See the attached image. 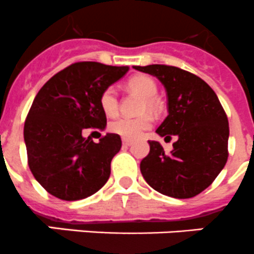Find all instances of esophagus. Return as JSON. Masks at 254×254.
<instances>
[{
  "label": "esophagus",
  "mask_w": 254,
  "mask_h": 254,
  "mask_svg": "<svg viewBox=\"0 0 254 254\" xmlns=\"http://www.w3.org/2000/svg\"><path fill=\"white\" fill-rule=\"evenodd\" d=\"M122 144H124L125 147H129V145L132 144V140H130V139H126V138H124V139H122Z\"/></svg>",
  "instance_id": "obj_1"
}]
</instances>
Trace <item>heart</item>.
I'll list each match as a JSON object with an SVG mask.
<instances>
[{
	"instance_id": "obj_1",
	"label": "heart",
	"mask_w": 254,
	"mask_h": 254,
	"mask_svg": "<svg viewBox=\"0 0 254 254\" xmlns=\"http://www.w3.org/2000/svg\"><path fill=\"white\" fill-rule=\"evenodd\" d=\"M128 87L132 91L143 96L142 110L143 111H157L158 102L155 100L158 92V86L154 80L147 75H135L128 81ZM100 105L104 112L109 116L116 115L119 109L116 90L114 87H106L100 95ZM152 126V117L143 115L139 117H119L110 124V130L112 133L121 135L126 139H135Z\"/></svg>"
}]
</instances>
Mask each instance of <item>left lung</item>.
<instances>
[{
  "instance_id": "left-lung-1",
  "label": "left lung",
  "mask_w": 254,
  "mask_h": 254,
  "mask_svg": "<svg viewBox=\"0 0 254 254\" xmlns=\"http://www.w3.org/2000/svg\"><path fill=\"white\" fill-rule=\"evenodd\" d=\"M133 67L164 85L169 115L155 132L165 139L178 138L170 153L157 140H149L140 173L160 194L175 199L196 196L227 162L230 128L225 110L211 87L187 70L162 64Z\"/></svg>"
}]
</instances>
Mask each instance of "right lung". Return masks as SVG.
Listing matches in <instances>:
<instances>
[{
	"label": "right lung",
	"mask_w": 254,
	"mask_h": 254,
	"mask_svg": "<svg viewBox=\"0 0 254 254\" xmlns=\"http://www.w3.org/2000/svg\"><path fill=\"white\" fill-rule=\"evenodd\" d=\"M128 66L79 62L50 77L38 91L24 122L28 165L49 194L75 201L99 191L111 174L121 137L107 133L95 143L86 128L104 129L100 95L121 79Z\"/></svg>",
	"instance_id": "1"
}]
</instances>
